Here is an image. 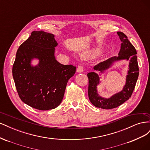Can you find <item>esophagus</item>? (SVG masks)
<instances>
[{
    "instance_id": "34e87169",
    "label": "esophagus",
    "mask_w": 150,
    "mask_h": 150,
    "mask_svg": "<svg viewBox=\"0 0 150 150\" xmlns=\"http://www.w3.org/2000/svg\"><path fill=\"white\" fill-rule=\"evenodd\" d=\"M84 71V67L83 66H79L78 67V68H77V71H78V72H83Z\"/></svg>"
}]
</instances>
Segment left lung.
Returning <instances> with one entry per match:
<instances>
[{
  "mask_svg": "<svg viewBox=\"0 0 150 150\" xmlns=\"http://www.w3.org/2000/svg\"><path fill=\"white\" fill-rule=\"evenodd\" d=\"M117 34H118L121 41L118 56L112 57L108 60L100 62L97 66H94V69L100 71L106 69L113 61L116 60L123 59L129 60L130 61L129 69L128 74L127 75L126 83L123 90L114 95L110 99L102 98L98 96L96 90V86L99 83L98 75L94 72H89L87 74L89 79L88 96L89 100L94 106L104 110H110L117 108L129 99L133 94L139 75V67L137 57V52L136 49L123 33L117 32Z\"/></svg>",
  "mask_w": 150,
  "mask_h": 150,
  "instance_id": "8db88e82",
  "label": "left lung"
}]
</instances>
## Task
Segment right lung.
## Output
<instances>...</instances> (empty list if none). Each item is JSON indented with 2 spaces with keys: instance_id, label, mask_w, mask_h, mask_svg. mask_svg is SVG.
Wrapping results in <instances>:
<instances>
[{
  "instance_id": "obj_1",
  "label": "right lung",
  "mask_w": 150,
  "mask_h": 150,
  "mask_svg": "<svg viewBox=\"0 0 150 150\" xmlns=\"http://www.w3.org/2000/svg\"><path fill=\"white\" fill-rule=\"evenodd\" d=\"M57 45L53 34L42 30L32 32L18 49L13 64V78L19 98L39 110H52L59 105L67 81L76 72V66L63 65L56 60ZM34 57L40 59L38 67L30 64Z\"/></svg>"
}]
</instances>
